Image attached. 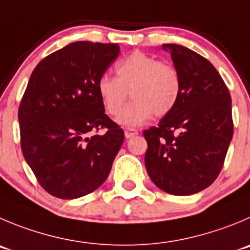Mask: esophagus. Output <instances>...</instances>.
<instances>
[{
    "mask_svg": "<svg viewBox=\"0 0 250 250\" xmlns=\"http://www.w3.org/2000/svg\"><path fill=\"white\" fill-rule=\"evenodd\" d=\"M136 135H139V131L136 129H132V127H126L125 129V137L126 139H131V137L136 136Z\"/></svg>",
    "mask_w": 250,
    "mask_h": 250,
    "instance_id": "1",
    "label": "esophagus"
}]
</instances>
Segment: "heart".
<instances>
[{"instance_id": "1", "label": "heart", "mask_w": 250, "mask_h": 250, "mask_svg": "<svg viewBox=\"0 0 250 250\" xmlns=\"http://www.w3.org/2000/svg\"><path fill=\"white\" fill-rule=\"evenodd\" d=\"M116 78L103 76L98 81V93L106 111L118 116L128 98L134 101L124 109L119 121L135 126L153 114L162 118L179 101L182 81L177 68L145 52L135 51L115 66Z\"/></svg>"}]
</instances>
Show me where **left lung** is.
Segmentation results:
<instances>
[{
    "mask_svg": "<svg viewBox=\"0 0 250 250\" xmlns=\"http://www.w3.org/2000/svg\"><path fill=\"white\" fill-rule=\"evenodd\" d=\"M182 81L177 105L144 131L145 165L152 182L172 195H191L220 174L233 136L230 94L208 59L188 47L165 44Z\"/></svg>",
    "mask_w": 250,
    "mask_h": 250,
    "instance_id": "obj_1",
    "label": "left lung"
}]
</instances>
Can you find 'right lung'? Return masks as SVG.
<instances>
[{"label": "right lung", "instance_id": "add662e5", "mask_svg": "<svg viewBox=\"0 0 250 250\" xmlns=\"http://www.w3.org/2000/svg\"><path fill=\"white\" fill-rule=\"evenodd\" d=\"M118 44L76 42L42 59L18 109L21 148L45 191L77 199L110 173L124 130L104 111L98 81L118 58ZM99 129H105L98 135Z\"/></svg>", "mask_w": 250, "mask_h": 250}]
</instances>
